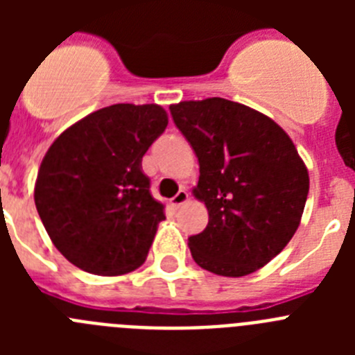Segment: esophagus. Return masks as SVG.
Wrapping results in <instances>:
<instances>
[{"label": "esophagus", "instance_id": "34e87169", "mask_svg": "<svg viewBox=\"0 0 355 355\" xmlns=\"http://www.w3.org/2000/svg\"><path fill=\"white\" fill-rule=\"evenodd\" d=\"M187 200H188V192L187 190H180V192L175 193V196L171 199V206L172 208L178 209V208H181V206H183Z\"/></svg>", "mask_w": 355, "mask_h": 355}]
</instances>
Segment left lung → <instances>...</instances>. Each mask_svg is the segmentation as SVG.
Here are the masks:
<instances>
[{
	"label": "left lung",
	"mask_w": 355,
	"mask_h": 355,
	"mask_svg": "<svg viewBox=\"0 0 355 355\" xmlns=\"http://www.w3.org/2000/svg\"><path fill=\"white\" fill-rule=\"evenodd\" d=\"M171 114L199 159L193 196L209 215L188 238L193 261L225 277L252 274L299 227L309 192L302 158L283 128L240 103L181 101Z\"/></svg>",
	"instance_id": "8db88e82"
}]
</instances>
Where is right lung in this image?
<instances>
[{"mask_svg":"<svg viewBox=\"0 0 355 355\" xmlns=\"http://www.w3.org/2000/svg\"><path fill=\"white\" fill-rule=\"evenodd\" d=\"M168 124L158 105H112L51 144L35 183V206L55 247L81 270L122 275L147 258L165 218L142 158Z\"/></svg>","mask_w":355,"mask_h":355,"instance_id":"right-lung-1","label":"right lung"}]
</instances>
